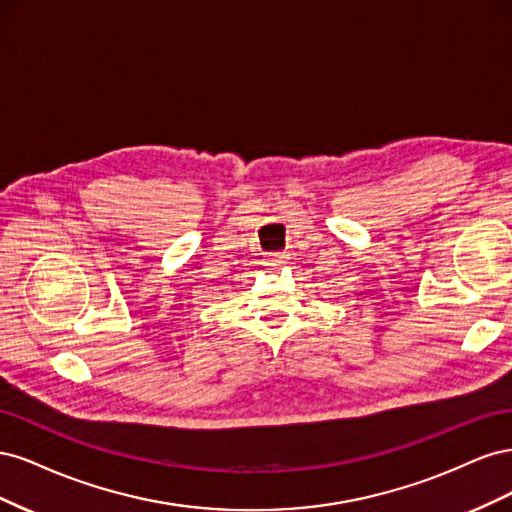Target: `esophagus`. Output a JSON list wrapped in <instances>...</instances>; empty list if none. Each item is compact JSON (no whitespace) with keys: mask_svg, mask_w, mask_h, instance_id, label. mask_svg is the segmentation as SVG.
<instances>
[{"mask_svg":"<svg viewBox=\"0 0 512 512\" xmlns=\"http://www.w3.org/2000/svg\"><path fill=\"white\" fill-rule=\"evenodd\" d=\"M286 262V256L282 252H275V254H269L267 256V267H280Z\"/></svg>","mask_w":512,"mask_h":512,"instance_id":"obj_1","label":"esophagus"}]
</instances>
